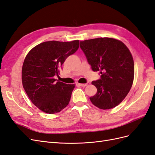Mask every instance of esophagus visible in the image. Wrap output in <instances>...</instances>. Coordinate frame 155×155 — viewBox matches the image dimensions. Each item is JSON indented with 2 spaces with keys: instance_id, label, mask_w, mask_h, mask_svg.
<instances>
[{
  "instance_id": "1",
  "label": "esophagus",
  "mask_w": 155,
  "mask_h": 155,
  "mask_svg": "<svg viewBox=\"0 0 155 155\" xmlns=\"http://www.w3.org/2000/svg\"><path fill=\"white\" fill-rule=\"evenodd\" d=\"M78 85L79 86H81V87H86L87 85V84L85 83V84H83V83H78Z\"/></svg>"
}]
</instances>
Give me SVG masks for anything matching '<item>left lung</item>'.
I'll use <instances>...</instances> for the list:
<instances>
[{
  "mask_svg": "<svg viewBox=\"0 0 155 155\" xmlns=\"http://www.w3.org/2000/svg\"><path fill=\"white\" fill-rule=\"evenodd\" d=\"M94 72L99 71L101 78L92 82L97 93L90 97L93 105L101 109H110L118 105L132 87L134 61L131 53L122 42L109 37L80 41Z\"/></svg>",
  "mask_w": 155,
  "mask_h": 155,
  "instance_id": "1",
  "label": "left lung"
}]
</instances>
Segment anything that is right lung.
<instances>
[{"mask_svg": "<svg viewBox=\"0 0 155 155\" xmlns=\"http://www.w3.org/2000/svg\"><path fill=\"white\" fill-rule=\"evenodd\" d=\"M79 40L46 41L27 54L22 68V82L28 96L38 109L48 114L62 110L70 101L74 84L58 81L62 64L79 48Z\"/></svg>", "mask_w": 155, "mask_h": 155, "instance_id": "add662e5", "label": "right lung"}]
</instances>
